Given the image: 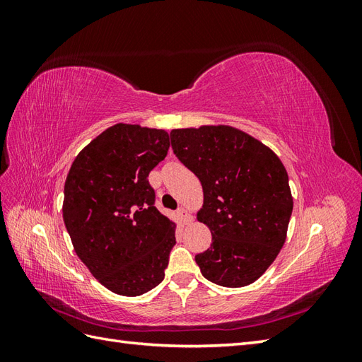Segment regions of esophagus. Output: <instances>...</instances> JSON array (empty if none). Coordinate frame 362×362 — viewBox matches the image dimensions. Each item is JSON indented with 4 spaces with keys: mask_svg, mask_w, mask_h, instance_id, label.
I'll list each match as a JSON object with an SVG mask.
<instances>
[{
    "mask_svg": "<svg viewBox=\"0 0 362 362\" xmlns=\"http://www.w3.org/2000/svg\"><path fill=\"white\" fill-rule=\"evenodd\" d=\"M178 216H180L181 222H182L184 225H187V223L192 222V216H190V213H189L187 210H185V208H180V210H178Z\"/></svg>",
    "mask_w": 362,
    "mask_h": 362,
    "instance_id": "1",
    "label": "esophagus"
}]
</instances>
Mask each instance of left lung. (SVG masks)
I'll return each mask as SVG.
<instances>
[{
  "label": "left lung",
  "instance_id": "8db88e82",
  "mask_svg": "<svg viewBox=\"0 0 362 362\" xmlns=\"http://www.w3.org/2000/svg\"><path fill=\"white\" fill-rule=\"evenodd\" d=\"M170 141L202 184L198 221L213 235L211 246L194 257L202 275L229 288L255 282L287 238L293 196L282 161L229 125L172 129Z\"/></svg>",
  "mask_w": 362,
  "mask_h": 362
}]
</instances>
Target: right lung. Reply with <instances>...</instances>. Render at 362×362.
<instances>
[{
    "label": "right lung",
    "instance_id": "1",
    "mask_svg": "<svg viewBox=\"0 0 362 362\" xmlns=\"http://www.w3.org/2000/svg\"><path fill=\"white\" fill-rule=\"evenodd\" d=\"M168 151V131L116 124L80 151L64 181L63 221L75 254L116 294L157 287L177 243V225L154 206L148 181Z\"/></svg>",
    "mask_w": 362,
    "mask_h": 362
}]
</instances>
